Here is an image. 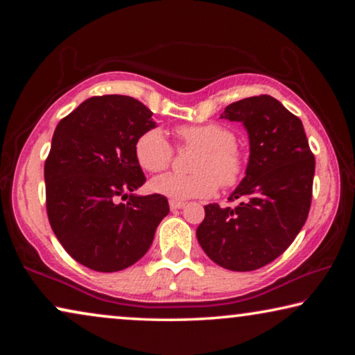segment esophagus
<instances>
[{"instance_id":"1","label":"esophagus","mask_w":355,"mask_h":355,"mask_svg":"<svg viewBox=\"0 0 355 355\" xmlns=\"http://www.w3.org/2000/svg\"><path fill=\"white\" fill-rule=\"evenodd\" d=\"M169 205H171V209H180L184 207V202H180V200H169Z\"/></svg>"}]
</instances>
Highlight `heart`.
<instances>
[{
	"label": "heart",
	"instance_id": "obj_1",
	"mask_svg": "<svg viewBox=\"0 0 355 355\" xmlns=\"http://www.w3.org/2000/svg\"><path fill=\"white\" fill-rule=\"evenodd\" d=\"M180 148H196L199 153L191 163L192 173H167L155 178L150 188L172 200L205 199L218 188L232 189L241 183L248 169V156L236 144L232 128L220 123L184 125L175 130ZM135 156L144 171L158 173L169 169L173 147L159 130L142 133L135 144Z\"/></svg>",
	"mask_w": 355,
	"mask_h": 355
}]
</instances>
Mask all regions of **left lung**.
Segmentation results:
<instances>
[{
    "instance_id": "8db88e82",
    "label": "left lung",
    "mask_w": 355,
    "mask_h": 355,
    "mask_svg": "<svg viewBox=\"0 0 355 355\" xmlns=\"http://www.w3.org/2000/svg\"><path fill=\"white\" fill-rule=\"evenodd\" d=\"M222 119L243 122L250 158L228 202L205 207L197 239L205 254L230 271H255L290 248L304 227L313 196L315 155L302 122L271 95L228 105Z\"/></svg>"
}]
</instances>
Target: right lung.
<instances>
[{
    "mask_svg": "<svg viewBox=\"0 0 355 355\" xmlns=\"http://www.w3.org/2000/svg\"><path fill=\"white\" fill-rule=\"evenodd\" d=\"M152 114L127 95L91 97L53 135L44 169L48 220L67 254L94 271L141 260L169 214L164 196H128L146 183L135 144L155 127Z\"/></svg>",
    "mask_w": 355,
    "mask_h": 355,
    "instance_id": "1",
    "label": "right lung"
}]
</instances>
